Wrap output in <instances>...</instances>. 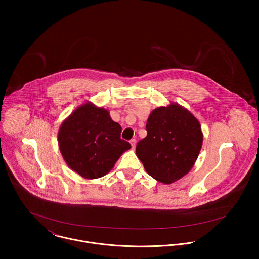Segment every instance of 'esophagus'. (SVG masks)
Segmentation results:
<instances>
[{
    "label": "esophagus",
    "mask_w": 259,
    "mask_h": 259,
    "mask_svg": "<svg viewBox=\"0 0 259 259\" xmlns=\"http://www.w3.org/2000/svg\"><path fill=\"white\" fill-rule=\"evenodd\" d=\"M130 143H131V146H132V148H136V143H137V141H136V139H132L131 141H130Z\"/></svg>",
    "instance_id": "esophagus-1"
}]
</instances>
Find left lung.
<instances>
[{
	"mask_svg": "<svg viewBox=\"0 0 259 259\" xmlns=\"http://www.w3.org/2000/svg\"><path fill=\"white\" fill-rule=\"evenodd\" d=\"M147 133L136 152L150 177L171 184L191 169L203 139L200 124L191 112L178 104L157 108L148 116Z\"/></svg>",
	"mask_w": 259,
	"mask_h": 259,
	"instance_id": "1",
	"label": "left lung"
}]
</instances>
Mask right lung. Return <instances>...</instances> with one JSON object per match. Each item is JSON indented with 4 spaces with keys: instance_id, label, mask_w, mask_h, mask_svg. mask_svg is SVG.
Wrapping results in <instances>:
<instances>
[{
    "instance_id": "1",
    "label": "right lung",
    "mask_w": 259,
    "mask_h": 259,
    "mask_svg": "<svg viewBox=\"0 0 259 259\" xmlns=\"http://www.w3.org/2000/svg\"><path fill=\"white\" fill-rule=\"evenodd\" d=\"M121 126L109 111L84 104L62 123L59 147L68 165L84 179L107 175L115 161L131 148L120 139Z\"/></svg>"
}]
</instances>
